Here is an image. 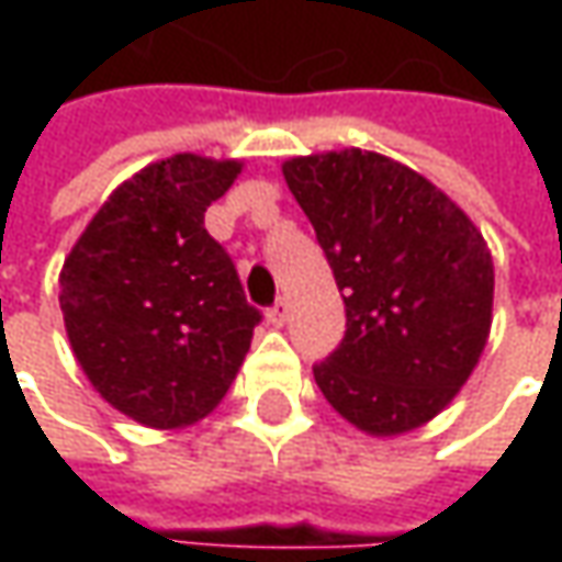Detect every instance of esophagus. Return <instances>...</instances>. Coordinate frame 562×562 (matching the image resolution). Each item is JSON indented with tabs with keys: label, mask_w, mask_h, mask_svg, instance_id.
<instances>
[{
	"label": "esophagus",
	"mask_w": 562,
	"mask_h": 562,
	"mask_svg": "<svg viewBox=\"0 0 562 562\" xmlns=\"http://www.w3.org/2000/svg\"><path fill=\"white\" fill-rule=\"evenodd\" d=\"M266 318H269L271 325H284V322H288V303H284V300H278L269 313H266Z\"/></svg>",
	"instance_id": "34e87169"
}]
</instances>
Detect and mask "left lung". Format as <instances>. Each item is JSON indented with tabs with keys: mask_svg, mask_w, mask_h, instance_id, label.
<instances>
[{
	"mask_svg": "<svg viewBox=\"0 0 562 562\" xmlns=\"http://www.w3.org/2000/svg\"><path fill=\"white\" fill-rule=\"evenodd\" d=\"M344 291L347 331L313 369L337 413L372 438L431 422L491 335L494 262L482 231L419 171L369 149L281 165Z\"/></svg>",
	"mask_w": 562,
	"mask_h": 562,
	"instance_id": "left-lung-1",
	"label": "left lung"
}]
</instances>
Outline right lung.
<instances>
[{
  "label": "right lung",
  "mask_w": 562,
  "mask_h": 562,
  "mask_svg": "<svg viewBox=\"0 0 562 562\" xmlns=\"http://www.w3.org/2000/svg\"><path fill=\"white\" fill-rule=\"evenodd\" d=\"M244 162L178 153L112 190L58 274L65 331L105 403L187 428L227 394L259 325L205 209Z\"/></svg>",
  "instance_id": "right-lung-1"
}]
</instances>
